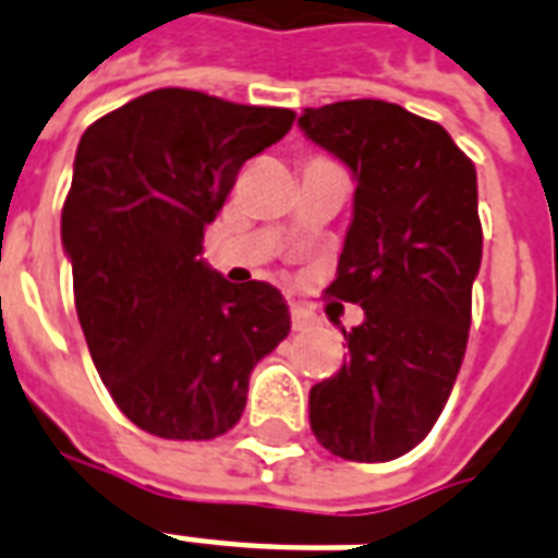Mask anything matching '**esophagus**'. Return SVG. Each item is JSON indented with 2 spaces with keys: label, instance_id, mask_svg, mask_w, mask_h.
I'll use <instances>...</instances> for the list:
<instances>
[{
  "label": "esophagus",
  "instance_id": "34e87169",
  "mask_svg": "<svg viewBox=\"0 0 558 558\" xmlns=\"http://www.w3.org/2000/svg\"><path fill=\"white\" fill-rule=\"evenodd\" d=\"M318 322V315L313 310H306L301 304H292V330H310Z\"/></svg>",
  "mask_w": 558,
  "mask_h": 558
}]
</instances>
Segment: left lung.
<instances>
[{
  "label": "left lung",
  "mask_w": 558,
  "mask_h": 558,
  "mask_svg": "<svg viewBox=\"0 0 558 558\" xmlns=\"http://www.w3.org/2000/svg\"><path fill=\"white\" fill-rule=\"evenodd\" d=\"M356 179L353 222L330 295L359 304L350 359L310 390L324 449L385 463L432 432L472 324L484 231L466 153L434 121L388 100H339L298 118Z\"/></svg>",
  "instance_id": "1"
}]
</instances>
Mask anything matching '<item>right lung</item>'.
I'll list each match as a JSON object with an SVG mask.
<instances>
[{
	"label": "right lung",
	"instance_id": "1",
	"mask_svg": "<svg viewBox=\"0 0 558 558\" xmlns=\"http://www.w3.org/2000/svg\"><path fill=\"white\" fill-rule=\"evenodd\" d=\"M292 109L156 89L98 118L74 156L60 234L92 362L116 405L165 440H214L243 416L248 376L289 336L263 280L202 260L205 226Z\"/></svg>",
	"mask_w": 558,
	"mask_h": 558
}]
</instances>
